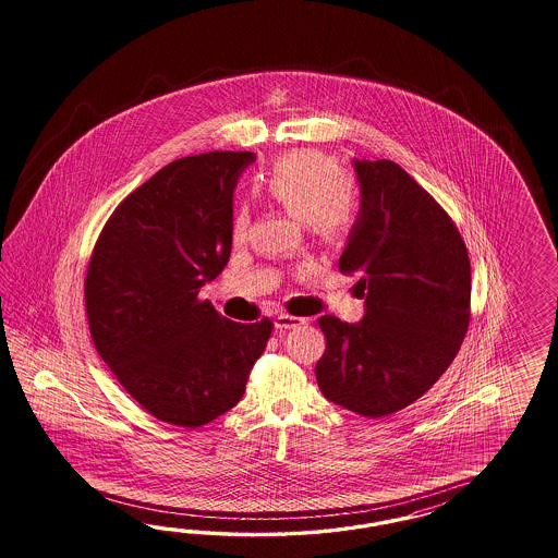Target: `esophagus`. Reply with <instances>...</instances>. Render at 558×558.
Listing matches in <instances>:
<instances>
[{
	"label": "esophagus",
	"instance_id": "1",
	"mask_svg": "<svg viewBox=\"0 0 558 558\" xmlns=\"http://www.w3.org/2000/svg\"><path fill=\"white\" fill-rule=\"evenodd\" d=\"M306 323V319H303V317H292V315H278L276 317V329H294V327H301V325H304Z\"/></svg>",
	"mask_w": 558,
	"mask_h": 558
}]
</instances>
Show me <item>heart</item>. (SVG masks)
<instances>
[{
  "instance_id": "b5f03b06",
  "label": "heart",
  "mask_w": 558,
  "mask_h": 558,
  "mask_svg": "<svg viewBox=\"0 0 558 558\" xmlns=\"http://www.w3.org/2000/svg\"><path fill=\"white\" fill-rule=\"evenodd\" d=\"M350 178L336 157L319 151H292L280 157L266 175L262 192L290 215L308 219L322 236H338L354 220V204L348 194ZM250 215L239 210L231 225L235 243L247 236Z\"/></svg>"
}]
</instances>
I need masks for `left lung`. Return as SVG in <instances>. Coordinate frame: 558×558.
Wrapping results in <instances>:
<instances>
[{"instance_id": "obj_1", "label": "left lung", "mask_w": 558, "mask_h": 558, "mask_svg": "<svg viewBox=\"0 0 558 558\" xmlns=\"http://www.w3.org/2000/svg\"><path fill=\"white\" fill-rule=\"evenodd\" d=\"M362 210L339 257L357 274L366 315L319 319L327 345L315 366L323 395L362 417L417 401L457 357L471 323V262L454 220L405 169L354 159Z\"/></svg>"}]
</instances>
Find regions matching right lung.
I'll return each mask as SVG.
<instances>
[{"mask_svg":"<svg viewBox=\"0 0 558 558\" xmlns=\"http://www.w3.org/2000/svg\"><path fill=\"white\" fill-rule=\"evenodd\" d=\"M250 151L187 155L106 220L87 264L94 345L159 422L196 429L235 407L274 323L229 322L198 292L231 255L233 187Z\"/></svg>","mask_w":558,"mask_h":558,"instance_id":"1","label":"right lung"}]
</instances>
